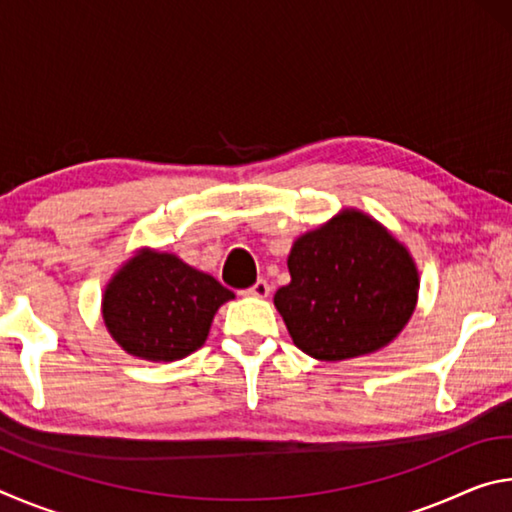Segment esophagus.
Instances as JSON below:
<instances>
[{"instance_id":"34e87169","label":"esophagus","mask_w":512,"mask_h":512,"mask_svg":"<svg viewBox=\"0 0 512 512\" xmlns=\"http://www.w3.org/2000/svg\"><path fill=\"white\" fill-rule=\"evenodd\" d=\"M246 293H248V296H255V298H266L268 293H271V287H268L266 280H257L253 287L246 289Z\"/></svg>"}]
</instances>
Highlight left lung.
Instances as JSON below:
<instances>
[{"label":"left lung","instance_id":"8db88e82","mask_svg":"<svg viewBox=\"0 0 512 512\" xmlns=\"http://www.w3.org/2000/svg\"><path fill=\"white\" fill-rule=\"evenodd\" d=\"M291 282L277 289L293 343L320 361H343L391 343L418 300V268L370 216L345 210L302 235L289 255Z\"/></svg>","mask_w":512,"mask_h":512}]
</instances>
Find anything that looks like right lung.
Returning a JSON list of instances; mask_svg holds the SVG:
<instances>
[{
    "label": "right lung",
    "mask_w": 512,
    "mask_h": 512,
    "mask_svg": "<svg viewBox=\"0 0 512 512\" xmlns=\"http://www.w3.org/2000/svg\"><path fill=\"white\" fill-rule=\"evenodd\" d=\"M235 293L169 253L142 250L112 277L103 320L121 348L146 361H176L201 348L212 318Z\"/></svg>",
    "instance_id": "right-lung-1"
}]
</instances>
